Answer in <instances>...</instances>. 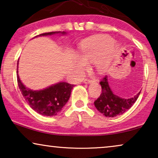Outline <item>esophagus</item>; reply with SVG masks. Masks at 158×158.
<instances>
[{"label":"esophagus","mask_w":158,"mask_h":158,"mask_svg":"<svg viewBox=\"0 0 158 158\" xmlns=\"http://www.w3.org/2000/svg\"><path fill=\"white\" fill-rule=\"evenodd\" d=\"M95 81H96V80H95V79L90 80V79L86 78V79H84L83 80V83H93V82H94Z\"/></svg>","instance_id":"34e87169"}]
</instances>
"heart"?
I'll use <instances>...</instances> for the list:
<instances>
[{
  "instance_id": "1",
  "label": "heart",
  "mask_w": 158,
  "mask_h": 158,
  "mask_svg": "<svg viewBox=\"0 0 158 158\" xmlns=\"http://www.w3.org/2000/svg\"><path fill=\"white\" fill-rule=\"evenodd\" d=\"M114 41L106 36H94L86 39L81 45L77 66L81 70L87 68V62H95L98 73H105L109 70L116 46Z\"/></svg>"
}]
</instances>
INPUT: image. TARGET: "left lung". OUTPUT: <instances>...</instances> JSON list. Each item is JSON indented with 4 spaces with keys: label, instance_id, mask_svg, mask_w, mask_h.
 <instances>
[{
    "label": "left lung",
    "instance_id": "1",
    "mask_svg": "<svg viewBox=\"0 0 158 158\" xmlns=\"http://www.w3.org/2000/svg\"><path fill=\"white\" fill-rule=\"evenodd\" d=\"M100 84L102 88L101 94L94 101V105L97 110L106 117H114L124 114L132 106L140 94L139 92L136 96L128 99L117 96L110 88L106 75L101 79Z\"/></svg>",
    "mask_w": 158,
    "mask_h": 158
}]
</instances>
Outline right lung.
Listing matches in <instances>:
<instances>
[{"instance_id":"obj_1","label":"right lung","mask_w":158,"mask_h":158,"mask_svg":"<svg viewBox=\"0 0 158 158\" xmlns=\"http://www.w3.org/2000/svg\"><path fill=\"white\" fill-rule=\"evenodd\" d=\"M64 34V31H52L41 34L38 36H47L55 34ZM19 64V61H18ZM17 81L21 94L28 104L34 111L43 116H53L57 115L70 97L71 90L74 85L65 82L56 83L45 89L32 90L25 87L21 83L18 74L17 67Z\"/></svg>"}]
</instances>
